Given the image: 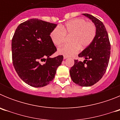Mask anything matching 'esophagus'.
<instances>
[{
    "mask_svg": "<svg viewBox=\"0 0 120 120\" xmlns=\"http://www.w3.org/2000/svg\"><path fill=\"white\" fill-rule=\"evenodd\" d=\"M68 57L67 56H64V59H67V58Z\"/></svg>",
    "mask_w": 120,
    "mask_h": 120,
    "instance_id": "esophagus-1",
    "label": "esophagus"
}]
</instances>
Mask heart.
Returning <instances> with one entry per match:
<instances>
[{
  "instance_id": "heart-1",
  "label": "heart",
  "mask_w": 120,
  "mask_h": 120,
  "mask_svg": "<svg viewBox=\"0 0 120 120\" xmlns=\"http://www.w3.org/2000/svg\"><path fill=\"white\" fill-rule=\"evenodd\" d=\"M71 43L64 45L58 49V53L65 56H71L78 53L80 49L88 47L96 35V26L83 19H75L70 20L60 27H56L50 33V38L55 45L60 46L65 42L66 35H71Z\"/></svg>"
}]
</instances>
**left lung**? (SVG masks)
Returning a JSON list of instances; mask_svg holds the SVG:
<instances>
[{
    "mask_svg": "<svg viewBox=\"0 0 120 120\" xmlns=\"http://www.w3.org/2000/svg\"><path fill=\"white\" fill-rule=\"evenodd\" d=\"M82 15L94 23L96 35L91 44L78 55L80 58H84V61L75 60L70 74L76 84L80 86H90L99 81L105 73L109 61L111 44L103 23L92 15Z\"/></svg>",
    "mask_w": 120,
    "mask_h": 120,
    "instance_id": "1",
    "label": "left lung"
}]
</instances>
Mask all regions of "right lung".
<instances>
[{
	"label": "right lung",
	"mask_w": 120,
	"mask_h": 120,
	"mask_svg": "<svg viewBox=\"0 0 120 120\" xmlns=\"http://www.w3.org/2000/svg\"><path fill=\"white\" fill-rule=\"evenodd\" d=\"M56 24L32 19L19 24L12 40V57L14 68L22 80L35 88L49 84L63 60L59 55L50 58L56 48L50 33ZM46 62L41 64L40 61Z\"/></svg>",
	"instance_id": "1"
}]
</instances>
